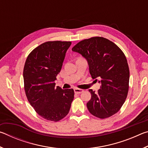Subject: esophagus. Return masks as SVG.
Returning <instances> with one entry per match:
<instances>
[{"label": "esophagus", "instance_id": "esophagus-1", "mask_svg": "<svg viewBox=\"0 0 148 148\" xmlns=\"http://www.w3.org/2000/svg\"><path fill=\"white\" fill-rule=\"evenodd\" d=\"M74 90V92L76 94H80V93H82V92H84L83 89H80L78 88H75Z\"/></svg>", "mask_w": 148, "mask_h": 148}]
</instances>
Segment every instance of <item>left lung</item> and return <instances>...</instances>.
Instances as JSON below:
<instances>
[{
    "mask_svg": "<svg viewBox=\"0 0 148 148\" xmlns=\"http://www.w3.org/2000/svg\"><path fill=\"white\" fill-rule=\"evenodd\" d=\"M72 50L87 60L92 79L101 84L98 92L89 89L87 109L94 116L104 119L116 114L129 91V69L126 57L114 42L103 37L84 40Z\"/></svg>",
    "mask_w": 148,
    "mask_h": 148,
    "instance_id": "1",
    "label": "left lung"
}]
</instances>
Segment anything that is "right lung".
Segmentation results:
<instances>
[{
    "label": "right lung",
    "instance_id": "right-lung-1",
    "mask_svg": "<svg viewBox=\"0 0 148 148\" xmlns=\"http://www.w3.org/2000/svg\"><path fill=\"white\" fill-rule=\"evenodd\" d=\"M71 42H46L32 50L23 69L24 87L30 104L39 116L58 121L69 114L73 89L55 87Z\"/></svg>",
    "mask_w": 148,
    "mask_h": 148
}]
</instances>
